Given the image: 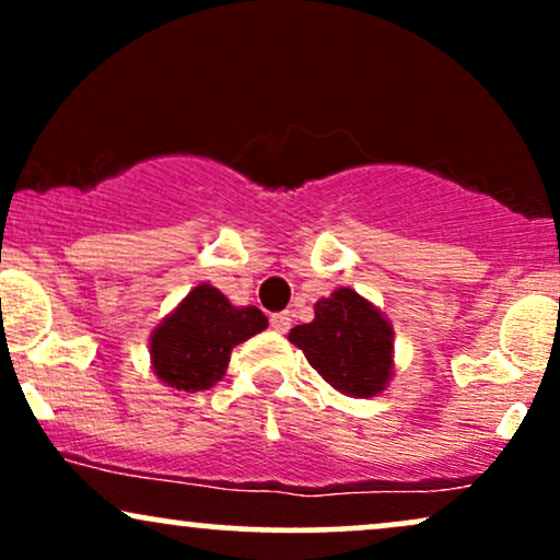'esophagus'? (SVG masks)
I'll list each match as a JSON object with an SVG mask.
<instances>
[{
    "label": "esophagus",
    "mask_w": 560,
    "mask_h": 560,
    "mask_svg": "<svg viewBox=\"0 0 560 560\" xmlns=\"http://www.w3.org/2000/svg\"><path fill=\"white\" fill-rule=\"evenodd\" d=\"M271 329L279 331V334H287L289 329H292V316L289 313H273L271 316Z\"/></svg>",
    "instance_id": "1"
}]
</instances>
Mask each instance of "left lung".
<instances>
[{"label":"left lung","mask_w":560,"mask_h":560,"mask_svg":"<svg viewBox=\"0 0 560 560\" xmlns=\"http://www.w3.org/2000/svg\"><path fill=\"white\" fill-rule=\"evenodd\" d=\"M289 342L334 389L371 397L392 374V329L382 313L352 289H337L316 302V318L294 326Z\"/></svg>","instance_id":"1"}]
</instances>
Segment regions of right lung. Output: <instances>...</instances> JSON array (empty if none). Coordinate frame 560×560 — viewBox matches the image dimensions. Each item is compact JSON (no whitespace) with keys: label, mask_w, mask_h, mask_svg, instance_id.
Here are the masks:
<instances>
[{"label":"right lung","mask_w":560,"mask_h":560,"mask_svg":"<svg viewBox=\"0 0 560 560\" xmlns=\"http://www.w3.org/2000/svg\"><path fill=\"white\" fill-rule=\"evenodd\" d=\"M266 326L255 305L234 307L215 287L199 284L152 334L155 374L182 392L215 387L226 376L231 350Z\"/></svg>","instance_id":"right-lung-1"}]
</instances>
